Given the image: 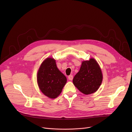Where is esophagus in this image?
<instances>
[{"label": "esophagus", "instance_id": "34e87169", "mask_svg": "<svg viewBox=\"0 0 132 132\" xmlns=\"http://www.w3.org/2000/svg\"><path fill=\"white\" fill-rule=\"evenodd\" d=\"M68 78L69 80H72L73 79V76H72V75H69V76L68 77Z\"/></svg>", "mask_w": 132, "mask_h": 132}]
</instances>
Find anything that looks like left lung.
Segmentation results:
<instances>
[{
    "label": "left lung",
    "mask_w": 132,
    "mask_h": 132,
    "mask_svg": "<svg viewBox=\"0 0 132 132\" xmlns=\"http://www.w3.org/2000/svg\"><path fill=\"white\" fill-rule=\"evenodd\" d=\"M101 68L94 59L83 61L79 71L73 78V84L80 92L89 95L98 90L102 81Z\"/></svg>",
    "instance_id": "left-lung-1"
}]
</instances>
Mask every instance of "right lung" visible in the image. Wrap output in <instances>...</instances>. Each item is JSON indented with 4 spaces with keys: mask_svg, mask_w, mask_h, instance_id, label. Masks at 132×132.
<instances>
[{
    "mask_svg": "<svg viewBox=\"0 0 132 132\" xmlns=\"http://www.w3.org/2000/svg\"><path fill=\"white\" fill-rule=\"evenodd\" d=\"M37 81L41 92L47 97L54 99L62 92L67 78L56 66L55 60L47 58L41 64L37 74Z\"/></svg>",
    "mask_w": 132,
    "mask_h": 132,
    "instance_id": "right-lung-1",
    "label": "right lung"
}]
</instances>
